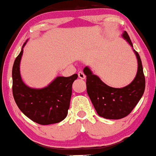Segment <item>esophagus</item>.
<instances>
[{
    "label": "esophagus",
    "instance_id": "1",
    "mask_svg": "<svg viewBox=\"0 0 156 156\" xmlns=\"http://www.w3.org/2000/svg\"><path fill=\"white\" fill-rule=\"evenodd\" d=\"M78 77H79L80 79H85V78H86V75H85L81 71L78 72Z\"/></svg>",
    "mask_w": 156,
    "mask_h": 156
}]
</instances>
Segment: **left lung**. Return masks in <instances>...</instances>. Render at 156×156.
<instances>
[{
    "instance_id": "left-lung-1",
    "label": "left lung",
    "mask_w": 156,
    "mask_h": 156,
    "mask_svg": "<svg viewBox=\"0 0 156 156\" xmlns=\"http://www.w3.org/2000/svg\"><path fill=\"white\" fill-rule=\"evenodd\" d=\"M122 37L133 47L137 60V71L130 83L123 88H113L107 86L90 68L83 69L86 76L87 93L96 112L100 117L109 119H119L126 117L132 112L143 96L145 88L141 59L127 33L124 31Z\"/></svg>"
}]
</instances>
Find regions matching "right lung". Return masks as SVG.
<instances>
[{
	"mask_svg": "<svg viewBox=\"0 0 156 156\" xmlns=\"http://www.w3.org/2000/svg\"><path fill=\"white\" fill-rule=\"evenodd\" d=\"M16 58L12 69L13 95L18 107L24 115L39 125L58 123L68 114L72 95V85L78 75L70 77L58 76L47 86L31 88L21 78L20 62L23 47Z\"/></svg>",
	"mask_w": 156,
	"mask_h": 156,
	"instance_id": "add662e5",
	"label": "right lung"
}]
</instances>
